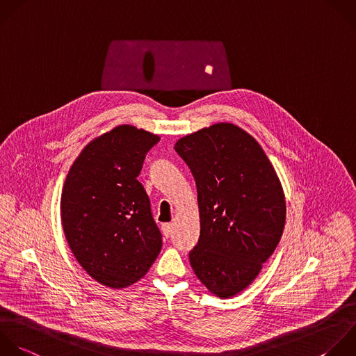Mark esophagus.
I'll list each match as a JSON object with an SVG mask.
<instances>
[{
    "instance_id": "esophagus-1",
    "label": "esophagus",
    "mask_w": 356,
    "mask_h": 356,
    "mask_svg": "<svg viewBox=\"0 0 356 356\" xmlns=\"http://www.w3.org/2000/svg\"><path fill=\"white\" fill-rule=\"evenodd\" d=\"M172 229H174L172 224H164V225H163V235H164L165 238H168V236L172 234Z\"/></svg>"
}]
</instances>
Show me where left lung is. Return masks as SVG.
<instances>
[{"label":"left lung","instance_id":"obj_1","mask_svg":"<svg viewBox=\"0 0 356 356\" xmlns=\"http://www.w3.org/2000/svg\"><path fill=\"white\" fill-rule=\"evenodd\" d=\"M197 186L200 236L191 266L210 293L231 298L259 275L285 225L281 181L259 142L218 122L177 140Z\"/></svg>","mask_w":356,"mask_h":356}]
</instances>
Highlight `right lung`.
<instances>
[{
	"label": "right lung",
	"instance_id": "add662e5",
	"mask_svg": "<svg viewBox=\"0 0 356 356\" xmlns=\"http://www.w3.org/2000/svg\"><path fill=\"white\" fill-rule=\"evenodd\" d=\"M159 135L118 125L90 140L71 165L61 193L67 242L99 284L122 289L146 275L161 250L149 196L138 181Z\"/></svg>",
	"mask_w": 356,
	"mask_h": 356
}]
</instances>
